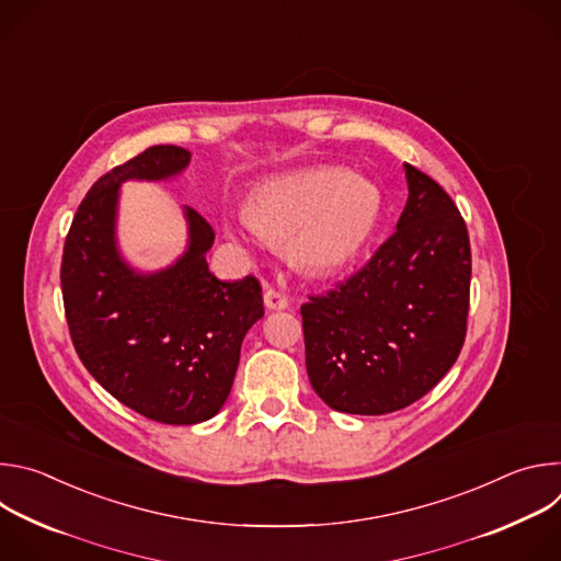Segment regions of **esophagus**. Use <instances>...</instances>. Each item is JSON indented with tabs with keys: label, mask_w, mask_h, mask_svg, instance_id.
<instances>
[{
	"label": "esophagus",
	"mask_w": 561,
	"mask_h": 561,
	"mask_svg": "<svg viewBox=\"0 0 561 561\" xmlns=\"http://www.w3.org/2000/svg\"><path fill=\"white\" fill-rule=\"evenodd\" d=\"M264 306H266L268 310H286V308H288V297H286L284 293H279V290L266 286V288H264Z\"/></svg>",
	"instance_id": "esophagus-1"
}]
</instances>
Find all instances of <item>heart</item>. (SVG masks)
<instances>
[{
    "mask_svg": "<svg viewBox=\"0 0 561 561\" xmlns=\"http://www.w3.org/2000/svg\"><path fill=\"white\" fill-rule=\"evenodd\" d=\"M381 208L379 191L337 167H314L275 175L249 197L247 219L230 234L255 232L286 242L290 257L308 273L329 275L351 264L370 239Z\"/></svg>",
    "mask_w": 561,
    "mask_h": 561,
    "instance_id": "obj_1",
    "label": "heart"
}]
</instances>
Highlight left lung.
I'll list each match as a JSON object with an SVG mask.
<instances>
[{"label":"left lung","instance_id":"obj_1","mask_svg":"<svg viewBox=\"0 0 561 561\" xmlns=\"http://www.w3.org/2000/svg\"><path fill=\"white\" fill-rule=\"evenodd\" d=\"M404 173L397 230L348 282L301 306L308 379L340 413L411 407L448 373L466 337V224L437 182L411 164Z\"/></svg>","mask_w":561,"mask_h":561}]
</instances>
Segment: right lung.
<instances>
[{"label":"right lung","instance_id":"right-lung-1","mask_svg":"<svg viewBox=\"0 0 561 561\" xmlns=\"http://www.w3.org/2000/svg\"><path fill=\"white\" fill-rule=\"evenodd\" d=\"M191 164L182 146H150L100 178L66 237L61 293L70 337L87 370L128 409L188 426L219 413L239 351L264 317L255 277L217 279L206 262L215 232L191 206L186 249L154 271L126 260L117 219L122 184L171 182Z\"/></svg>","mask_w":561,"mask_h":561}]
</instances>
